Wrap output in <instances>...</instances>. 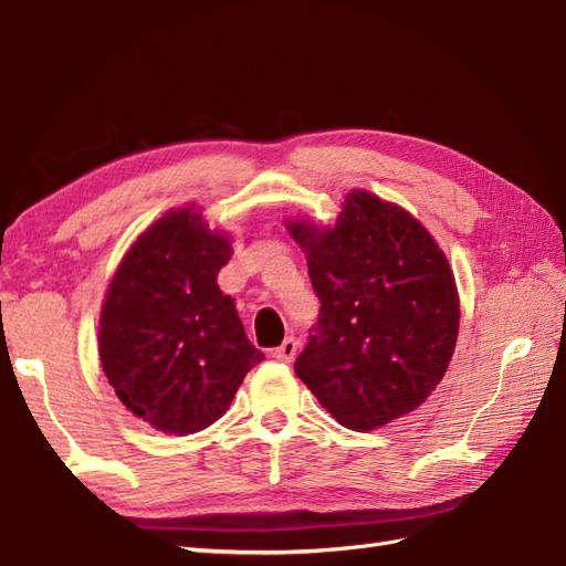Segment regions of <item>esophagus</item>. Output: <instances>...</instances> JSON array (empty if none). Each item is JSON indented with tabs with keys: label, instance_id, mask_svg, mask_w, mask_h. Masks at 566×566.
<instances>
[{
	"label": "esophagus",
	"instance_id": "esophagus-1",
	"mask_svg": "<svg viewBox=\"0 0 566 566\" xmlns=\"http://www.w3.org/2000/svg\"><path fill=\"white\" fill-rule=\"evenodd\" d=\"M295 354H297V342H295L293 337H285V339L281 342V347H276V349L271 352V356L276 358V361H283V364L293 361Z\"/></svg>",
	"mask_w": 566,
	"mask_h": 566
}]
</instances>
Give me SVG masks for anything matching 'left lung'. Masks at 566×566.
<instances>
[{
	"label": "left lung",
	"instance_id": "1",
	"mask_svg": "<svg viewBox=\"0 0 566 566\" xmlns=\"http://www.w3.org/2000/svg\"><path fill=\"white\" fill-rule=\"evenodd\" d=\"M285 229L321 300L297 378L354 432L424 403L451 364L460 325L453 271L432 233L364 188L347 193L333 227L300 217Z\"/></svg>",
	"mask_w": 566,
	"mask_h": 566
}]
</instances>
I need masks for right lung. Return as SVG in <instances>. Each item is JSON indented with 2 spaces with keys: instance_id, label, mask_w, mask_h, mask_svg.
Segmentation results:
<instances>
[{
  "instance_id": "obj_1",
  "label": "right lung",
  "mask_w": 566,
  "mask_h": 566,
  "mask_svg": "<svg viewBox=\"0 0 566 566\" xmlns=\"http://www.w3.org/2000/svg\"><path fill=\"white\" fill-rule=\"evenodd\" d=\"M231 235L193 202L136 238L108 283L98 356L117 399L165 434H193L227 413L250 368L264 361L217 285Z\"/></svg>"
}]
</instances>
